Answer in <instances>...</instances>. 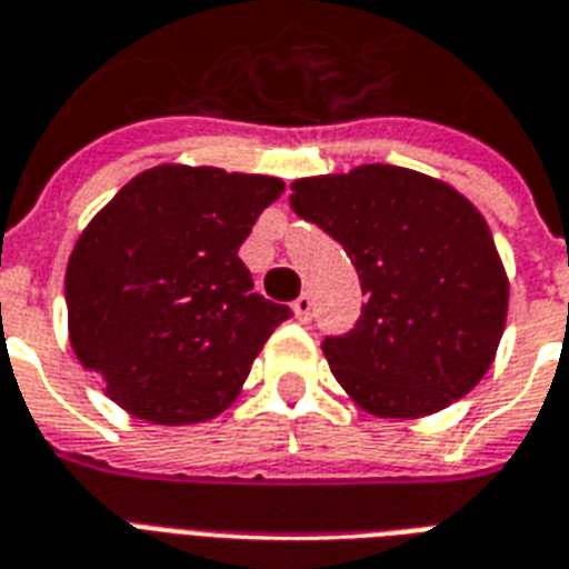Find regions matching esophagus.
<instances>
[{
  "instance_id": "esophagus-1",
  "label": "esophagus",
  "mask_w": 569,
  "mask_h": 569,
  "mask_svg": "<svg viewBox=\"0 0 569 569\" xmlns=\"http://www.w3.org/2000/svg\"><path fill=\"white\" fill-rule=\"evenodd\" d=\"M292 310H296L298 322H310V317H313V298H310V292H301V296L292 301Z\"/></svg>"
}]
</instances>
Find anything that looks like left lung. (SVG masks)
I'll use <instances>...</instances> for the list:
<instances>
[{
    "label": "left lung",
    "mask_w": 569,
    "mask_h": 569,
    "mask_svg": "<svg viewBox=\"0 0 569 569\" xmlns=\"http://www.w3.org/2000/svg\"><path fill=\"white\" fill-rule=\"evenodd\" d=\"M292 210L335 237L359 273L357 326L322 353L378 418H423L463 399L497 357L509 280L485 216L432 176L393 163L296 179Z\"/></svg>",
    "instance_id": "obj_1"
}]
</instances>
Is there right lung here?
Wrapping results in <instances>:
<instances>
[{
    "label": "right lung",
    "instance_id": "add662e5",
    "mask_svg": "<svg viewBox=\"0 0 569 569\" xmlns=\"http://www.w3.org/2000/svg\"><path fill=\"white\" fill-rule=\"evenodd\" d=\"M283 179L161 163L81 231L67 264L69 345L128 415L186 427L222 415L286 305L252 292L237 249Z\"/></svg>",
    "mask_w": 569,
    "mask_h": 569
}]
</instances>
